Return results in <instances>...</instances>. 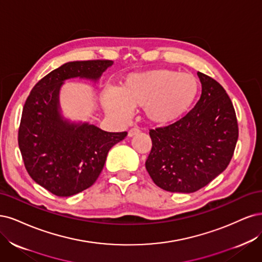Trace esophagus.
Segmentation results:
<instances>
[{"instance_id":"34e87169","label":"esophagus","mask_w":262,"mask_h":262,"mask_svg":"<svg viewBox=\"0 0 262 262\" xmlns=\"http://www.w3.org/2000/svg\"><path fill=\"white\" fill-rule=\"evenodd\" d=\"M139 133H140V129L138 127H133L128 130V136L133 137V136H135V135H137Z\"/></svg>"}]
</instances>
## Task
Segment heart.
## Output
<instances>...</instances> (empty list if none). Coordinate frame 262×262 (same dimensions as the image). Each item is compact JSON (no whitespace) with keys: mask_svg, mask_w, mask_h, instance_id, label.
Instances as JSON below:
<instances>
[{"mask_svg":"<svg viewBox=\"0 0 262 262\" xmlns=\"http://www.w3.org/2000/svg\"><path fill=\"white\" fill-rule=\"evenodd\" d=\"M198 94V81L188 73L154 70L130 74L122 88L104 92L106 112L127 120L134 106H143L148 119L156 124L176 121L187 111Z\"/></svg>","mask_w":262,"mask_h":262,"instance_id":"b5f03b06","label":"heart"}]
</instances>
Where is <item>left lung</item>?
<instances>
[{
    "instance_id": "left-lung-1",
    "label": "left lung",
    "mask_w": 262,
    "mask_h": 262,
    "mask_svg": "<svg viewBox=\"0 0 262 262\" xmlns=\"http://www.w3.org/2000/svg\"><path fill=\"white\" fill-rule=\"evenodd\" d=\"M201 96L175 123L150 129L152 148L146 168L157 186L171 192L205 187L229 165L238 139V124L230 97L210 76L197 73Z\"/></svg>"
}]
</instances>
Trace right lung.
<instances>
[{
  "mask_svg": "<svg viewBox=\"0 0 262 262\" xmlns=\"http://www.w3.org/2000/svg\"><path fill=\"white\" fill-rule=\"evenodd\" d=\"M112 64L108 60L66 63L40 79L25 102L18 129L24 164L31 179L55 196H73L94 185L108 150L127 136L126 132L70 123L60 113L58 92L64 80H98Z\"/></svg>",
  "mask_w": 262,
  "mask_h": 262,
  "instance_id": "add662e5",
  "label": "right lung"
}]
</instances>
